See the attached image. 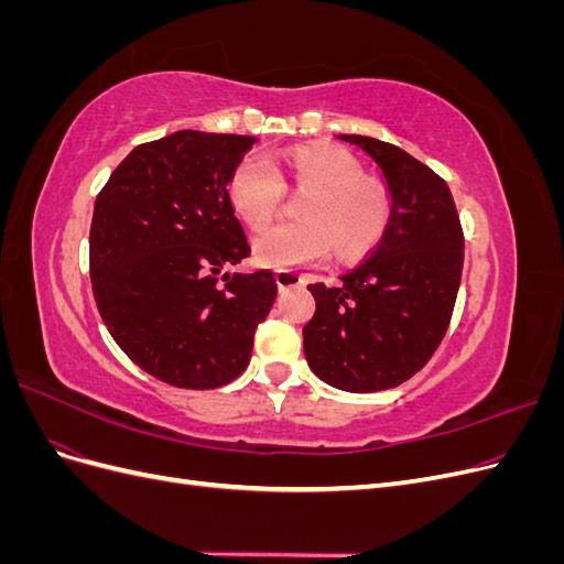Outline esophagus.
<instances>
[{
    "instance_id": "1",
    "label": "esophagus",
    "mask_w": 564,
    "mask_h": 564,
    "mask_svg": "<svg viewBox=\"0 0 564 564\" xmlns=\"http://www.w3.org/2000/svg\"><path fill=\"white\" fill-rule=\"evenodd\" d=\"M275 282L280 289H294L299 284H303V278L294 270H278L275 272Z\"/></svg>"
}]
</instances>
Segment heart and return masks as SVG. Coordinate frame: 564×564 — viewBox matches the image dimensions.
<instances>
[{"label":"heart","mask_w":564,"mask_h":564,"mask_svg":"<svg viewBox=\"0 0 564 564\" xmlns=\"http://www.w3.org/2000/svg\"><path fill=\"white\" fill-rule=\"evenodd\" d=\"M308 186L303 225H281L256 235V261L294 268L322 261L329 245L338 259H355L377 245L390 220V197L379 183L365 181L360 162L336 148H296L282 158H245L228 183L232 209L261 230L281 203V185Z\"/></svg>","instance_id":"b5f03b06"}]
</instances>
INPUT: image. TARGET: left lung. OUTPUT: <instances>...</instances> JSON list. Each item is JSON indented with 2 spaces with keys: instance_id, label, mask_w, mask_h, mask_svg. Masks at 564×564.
Instances as JSON below:
<instances>
[{
  "instance_id": "left-lung-1",
  "label": "left lung",
  "mask_w": 564,
  "mask_h": 564,
  "mask_svg": "<svg viewBox=\"0 0 564 564\" xmlns=\"http://www.w3.org/2000/svg\"><path fill=\"white\" fill-rule=\"evenodd\" d=\"M336 139L381 169L390 220L338 286H308L315 315L303 327V352L324 383L377 392L412 379L445 338L464 270V230L449 185L431 166L369 135Z\"/></svg>"
}]
</instances>
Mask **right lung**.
<instances>
[{
	"mask_svg": "<svg viewBox=\"0 0 564 564\" xmlns=\"http://www.w3.org/2000/svg\"><path fill=\"white\" fill-rule=\"evenodd\" d=\"M253 135L176 131L133 148L94 204L89 272L98 313L131 360L169 386L209 390L247 369L278 296L249 256L228 197Z\"/></svg>",
	"mask_w": 564,
	"mask_h": 564,
	"instance_id": "obj_1",
	"label": "right lung"
}]
</instances>
